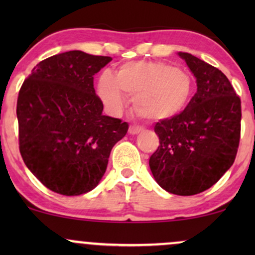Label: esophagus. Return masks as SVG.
<instances>
[{
    "instance_id": "obj_1",
    "label": "esophagus",
    "mask_w": 255,
    "mask_h": 255,
    "mask_svg": "<svg viewBox=\"0 0 255 255\" xmlns=\"http://www.w3.org/2000/svg\"><path fill=\"white\" fill-rule=\"evenodd\" d=\"M141 128H139V127H134V126H130L129 127V129H128V133L130 134V135H136V134H139V133H141Z\"/></svg>"
}]
</instances>
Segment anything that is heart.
<instances>
[{"instance_id":"obj_1","label":"heart","mask_w":255,"mask_h":255,"mask_svg":"<svg viewBox=\"0 0 255 255\" xmlns=\"http://www.w3.org/2000/svg\"><path fill=\"white\" fill-rule=\"evenodd\" d=\"M194 83L189 73L160 61H131L122 64L115 77L103 73L97 92L110 113L124 109L127 96L137 115L150 121L176 118L191 102Z\"/></svg>"}]
</instances>
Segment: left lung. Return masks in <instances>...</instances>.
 Here are the masks:
<instances>
[{"instance_id":"8db88e82","label":"left lung","mask_w":255,"mask_h":255,"mask_svg":"<svg viewBox=\"0 0 255 255\" xmlns=\"http://www.w3.org/2000/svg\"><path fill=\"white\" fill-rule=\"evenodd\" d=\"M197 79V93L180 115L157 122L159 146L150 157L157 183L176 195L212 187L233 165L241 133V101L218 68L178 52Z\"/></svg>"}]
</instances>
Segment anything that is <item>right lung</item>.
<instances>
[{
	"instance_id": "obj_1",
	"label": "right lung",
	"mask_w": 255,
	"mask_h": 255,
	"mask_svg": "<svg viewBox=\"0 0 255 255\" xmlns=\"http://www.w3.org/2000/svg\"><path fill=\"white\" fill-rule=\"evenodd\" d=\"M113 58L80 50L45 58L22 84L16 104L19 148L26 166L62 195L92 191L127 122L103 115L93 75Z\"/></svg>"
}]
</instances>
